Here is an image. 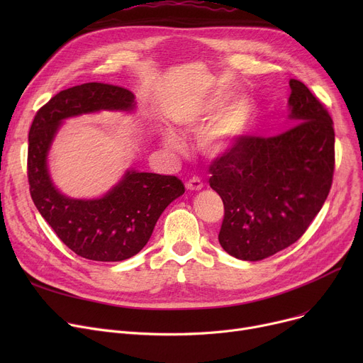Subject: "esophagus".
<instances>
[{
	"mask_svg": "<svg viewBox=\"0 0 363 363\" xmlns=\"http://www.w3.org/2000/svg\"><path fill=\"white\" fill-rule=\"evenodd\" d=\"M185 186H186V189H191V191H199V189L203 188V182L199 178H191L186 181Z\"/></svg>",
	"mask_w": 363,
	"mask_h": 363,
	"instance_id": "34e87169",
	"label": "esophagus"
}]
</instances>
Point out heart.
Returning a JSON list of instances; mask_svg holds the SVG:
<instances>
[{"label": "heart", "mask_w": 363, "mask_h": 363, "mask_svg": "<svg viewBox=\"0 0 363 363\" xmlns=\"http://www.w3.org/2000/svg\"><path fill=\"white\" fill-rule=\"evenodd\" d=\"M228 99H230L228 92L213 94L201 103L194 116L184 123L186 130L196 132L213 118L200 137V148L206 156L216 157L233 148L241 140L255 116L252 99L240 95L226 103ZM164 143L172 150L182 148L181 141L170 133L164 137Z\"/></svg>", "instance_id": "1"}]
</instances>
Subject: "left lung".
I'll list each match as a JSON object with an SVG mask.
<instances>
[{
    "label": "left lung",
    "mask_w": 363,
    "mask_h": 363,
    "mask_svg": "<svg viewBox=\"0 0 363 363\" xmlns=\"http://www.w3.org/2000/svg\"><path fill=\"white\" fill-rule=\"evenodd\" d=\"M290 88L294 126L275 137H241L208 166V184L225 207L219 242L241 260H262L294 244L333 185V119L303 82L290 79Z\"/></svg>",
    "instance_id": "left-lung-1"
}]
</instances>
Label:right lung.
<instances>
[{
    "instance_id": "right-lung-1",
    "label": "right lung",
    "mask_w": 363,
    "mask_h": 363,
    "mask_svg": "<svg viewBox=\"0 0 363 363\" xmlns=\"http://www.w3.org/2000/svg\"><path fill=\"white\" fill-rule=\"evenodd\" d=\"M133 94L122 86L88 82L60 91L36 111L29 129L28 181L38 212L72 252L97 262H121L148 242L164 208L184 194L170 175L128 170L101 199H69L50 179L47 155L60 123L99 110H132Z\"/></svg>"
}]
</instances>
